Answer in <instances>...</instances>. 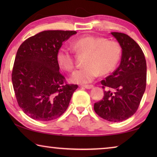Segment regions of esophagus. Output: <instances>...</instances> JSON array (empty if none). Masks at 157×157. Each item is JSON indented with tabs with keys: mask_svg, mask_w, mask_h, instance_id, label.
<instances>
[{
	"mask_svg": "<svg viewBox=\"0 0 157 157\" xmlns=\"http://www.w3.org/2000/svg\"><path fill=\"white\" fill-rule=\"evenodd\" d=\"M83 87H84L85 89H92L93 87H94V85H92V84H88V85H83V86H82Z\"/></svg>",
	"mask_w": 157,
	"mask_h": 157,
	"instance_id": "1",
	"label": "esophagus"
}]
</instances>
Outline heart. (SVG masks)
<instances>
[{"instance_id":"heart-1","label":"heart","mask_w":157,"mask_h":157,"mask_svg":"<svg viewBox=\"0 0 157 157\" xmlns=\"http://www.w3.org/2000/svg\"><path fill=\"white\" fill-rule=\"evenodd\" d=\"M73 48L78 53H86V66L74 72L71 80L86 84L99 75H107L116 68L121 59L122 48L117 41L106 40L103 37L82 36L73 42ZM57 62L61 68L71 71L75 68L73 50L67 46L60 48L57 53Z\"/></svg>"}]
</instances>
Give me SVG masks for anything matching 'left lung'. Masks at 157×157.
<instances>
[{"label": "left lung", "instance_id": "1", "mask_svg": "<svg viewBox=\"0 0 157 157\" xmlns=\"http://www.w3.org/2000/svg\"><path fill=\"white\" fill-rule=\"evenodd\" d=\"M122 48L120 66L101 81L102 100L94 104V111L110 122L127 120L137 111L146 87L147 66L144 53L134 39L126 34L111 33Z\"/></svg>", "mask_w": 157, "mask_h": 157}]
</instances>
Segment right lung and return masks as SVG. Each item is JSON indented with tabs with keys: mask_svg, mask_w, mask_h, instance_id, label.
I'll use <instances>...</instances> for the list:
<instances>
[{
	"mask_svg": "<svg viewBox=\"0 0 157 157\" xmlns=\"http://www.w3.org/2000/svg\"><path fill=\"white\" fill-rule=\"evenodd\" d=\"M76 31L46 30L26 39L17 50L12 80L20 108L34 120L59 118L68 107L77 84L66 83L57 53Z\"/></svg>",
	"mask_w": 157,
	"mask_h": 157,
	"instance_id": "right-lung-1",
	"label": "right lung"
}]
</instances>
